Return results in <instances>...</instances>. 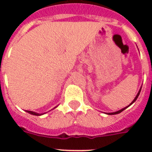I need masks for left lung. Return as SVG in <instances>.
<instances>
[{
	"label": "left lung",
	"mask_w": 152,
	"mask_h": 152,
	"mask_svg": "<svg viewBox=\"0 0 152 152\" xmlns=\"http://www.w3.org/2000/svg\"><path fill=\"white\" fill-rule=\"evenodd\" d=\"M140 91H141V88H140V91H138V93H137V96L135 97V99H133V101H132V102H131V103H130L129 105V106H126V107H125V108L121 109V110H120L116 111V112H113V113H106V114H108V115H114V114H118V113H120L121 112H122V111L124 110H125V109H126V108H128V107H129V106H131V105H132V104L134 102H136V100L137 99V98H138V96H139L140 93Z\"/></svg>",
	"instance_id": "1"
}]
</instances>
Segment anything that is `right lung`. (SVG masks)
<instances>
[{"instance_id":"obj_1","label":"right lung","mask_w":152,"mask_h":152,"mask_svg":"<svg viewBox=\"0 0 152 152\" xmlns=\"http://www.w3.org/2000/svg\"><path fill=\"white\" fill-rule=\"evenodd\" d=\"M56 107H57V106H56ZM56 107H54L53 109H55ZM26 112L29 113L30 114H32V115H35V116H41L42 115V114H44V113H36V112H34V111H30V110H26Z\"/></svg>"}]
</instances>
